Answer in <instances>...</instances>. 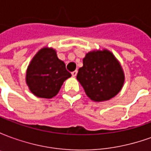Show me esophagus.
I'll use <instances>...</instances> for the list:
<instances>
[{
  "mask_svg": "<svg viewBox=\"0 0 151 151\" xmlns=\"http://www.w3.org/2000/svg\"><path fill=\"white\" fill-rule=\"evenodd\" d=\"M77 73H78V71H77V70H75V71L72 72V76H73V77H76Z\"/></svg>",
  "mask_w": 151,
  "mask_h": 151,
  "instance_id": "34e87169",
  "label": "esophagus"
}]
</instances>
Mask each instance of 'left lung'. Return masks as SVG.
Masks as SVG:
<instances>
[{
  "label": "left lung",
  "mask_w": 151,
  "mask_h": 151,
  "mask_svg": "<svg viewBox=\"0 0 151 151\" xmlns=\"http://www.w3.org/2000/svg\"><path fill=\"white\" fill-rule=\"evenodd\" d=\"M77 79L91 100H109L120 91L124 82L122 67L113 54L104 49L92 51L83 58Z\"/></svg>",
  "instance_id": "1"
}]
</instances>
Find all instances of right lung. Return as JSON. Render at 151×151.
Masks as SVG:
<instances>
[{
    "instance_id": "right-lung-1",
    "label": "right lung",
    "mask_w": 151,
    "mask_h": 151,
    "mask_svg": "<svg viewBox=\"0 0 151 151\" xmlns=\"http://www.w3.org/2000/svg\"><path fill=\"white\" fill-rule=\"evenodd\" d=\"M71 77L65 64L53 48L43 47L33 57L27 70L28 87L37 97L51 99L57 95L63 82Z\"/></svg>"
}]
</instances>
